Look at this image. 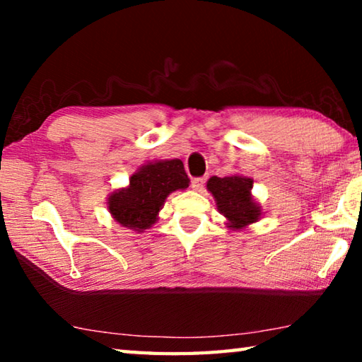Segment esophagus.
Here are the masks:
<instances>
[{
  "instance_id": "1",
  "label": "esophagus",
  "mask_w": 362,
  "mask_h": 362,
  "mask_svg": "<svg viewBox=\"0 0 362 362\" xmlns=\"http://www.w3.org/2000/svg\"><path fill=\"white\" fill-rule=\"evenodd\" d=\"M204 183H206L204 177H196V179L192 180V187H193V189H196V192H201L204 187Z\"/></svg>"
}]
</instances>
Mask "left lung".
Returning a JSON list of instances; mask_svg holds the SVG:
<instances>
[{
    "instance_id": "obj_1",
    "label": "left lung",
    "mask_w": 362,
    "mask_h": 362,
    "mask_svg": "<svg viewBox=\"0 0 362 362\" xmlns=\"http://www.w3.org/2000/svg\"><path fill=\"white\" fill-rule=\"evenodd\" d=\"M252 185L250 177L240 174L214 175L207 180V189L216 199L218 212L226 218V226L233 231L244 230L262 217V207L250 193Z\"/></svg>"
}]
</instances>
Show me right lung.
<instances>
[{
    "label": "right lung",
    "mask_w": 362,
    "mask_h": 362,
    "mask_svg": "<svg viewBox=\"0 0 362 362\" xmlns=\"http://www.w3.org/2000/svg\"><path fill=\"white\" fill-rule=\"evenodd\" d=\"M188 183L180 159L150 161L131 175L129 185L108 194L107 207L121 226L144 233L155 225L168 196L188 188Z\"/></svg>",
    "instance_id": "add662e5"
}]
</instances>
